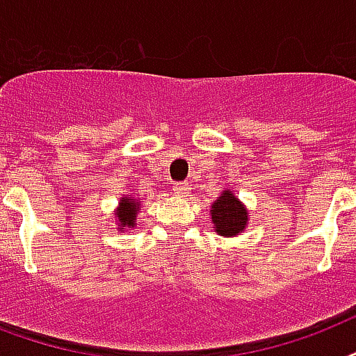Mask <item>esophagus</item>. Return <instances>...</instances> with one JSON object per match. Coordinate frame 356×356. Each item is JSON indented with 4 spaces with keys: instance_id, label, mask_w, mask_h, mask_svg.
<instances>
[{
    "instance_id": "esophagus-1",
    "label": "esophagus",
    "mask_w": 356,
    "mask_h": 356,
    "mask_svg": "<svg viewBox=\"0 0 356 356\" xmlns=\"http://www.w3.org/2000/svg\"><path fill=\"white\" fill-rule=\"evenodd\" d=\"M172 189H175L176 195H181V197H184V195H187V193H189V189H191V187H189V184H187V181H176Z\"/></svg>"
}]
</instances>
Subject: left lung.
I'll return each instance as SVG.
<instances>
[{
  "instance_id": "1",
  "label": "left lung",
  "mask_w": 356,
  "mask_h": 356,
  "mask_svg": "<svg viewBox=\"0 0 356 356\" xmlns=\"http://www.w3.org/2000/svg\"><path fill=\"white\" fill-rule=\"evenodd\" d=\"M211 221L221 236H238L247 225V209L230 191L221 193L211 206Z\"/></svg>"
}]
</instances>
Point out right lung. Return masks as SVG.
Masks as SVG:
<instances>
[{
    "instance_id": "1",
    "label": "right lung",
    "mask_w": 356,
    "mask_h": 356,
    "mask_svg": "<svg viewBox=\"0 0 356 356\" xmlns=\"http://www.w3.org/2000/svg\"><path fill=\"white\" fill-rule=\"evenodd\" d=\"M137 208H139V202H135V198L124 197L122 200H120V208L117 209L118 227H134L135 216H137ZM120 230H124V228H120Z\"/></svg>"
}]
</instances>
